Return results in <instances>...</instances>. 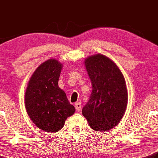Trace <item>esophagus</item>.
<instances>
[{
  "mask_svg": "<svg viewBox=\"0 0 158 158\" xmlns=\"http://www.w3.org/2000/svg\"><path fill=\"white\" fill-rule=\"evenodd\" d=\"M75 109L77 110V111L79 112V111L81 109V103H80V102H77V103L75 104Z\"/></svg>",
  "mask_w": 158,
  "mask_h": 158,
  "instance_id": "obj_1",
  "label": "esophagus"
}]
</instances>
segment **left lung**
Segmentation results:
<instances>
[{"mask_svg": "<svg viewBox=\"0 0 158 158\" xmlns=\"http://www.w3.org/2000/svg\"><path fill=\"white\" fill-rule=\"evenodd\" d=\"M85 65L92 91L82 114L92 129L106 131L124 115L128 98L125 80L116 64L103 55L88 57Z\"/></svg>", "mask_w": 158, "mask_h": 158, "instance_id": "8db88e82", "label": "left lung"}]
</instances>
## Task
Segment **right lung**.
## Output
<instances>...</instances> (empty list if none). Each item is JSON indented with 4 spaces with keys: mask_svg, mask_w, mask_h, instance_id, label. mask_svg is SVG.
Listing matches in <instances>:
<instances>
[{
    "mask_svg": "<svg viewBox=\"0 0 158 158\" xmlns=\"http://www.w3.org/2000/svg\"><path fill=\"white\" fill-rule=\"evenodd\" d=\"M62 64L49 60L42 64L31 77L25 92L28 115L38 127L55 133L63 127L65 120L75 108L66 93L58 86Z\"/></svg>",
    "mask_w": 158,
    "mask_h": 158,
    "instance_id": "right-lung-1",
    "label": "right lung"
}]
</instances>
